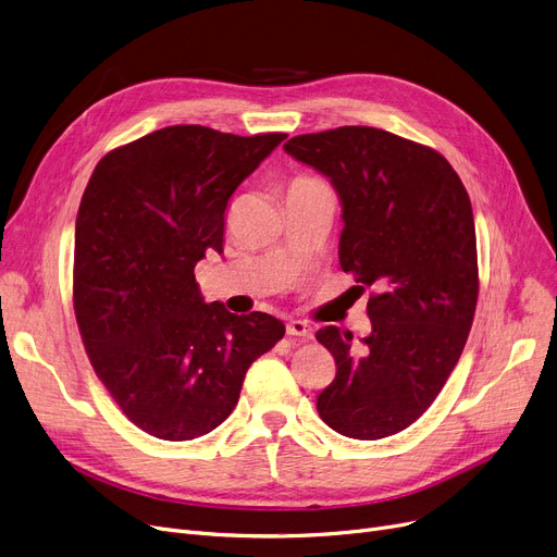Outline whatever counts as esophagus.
Listing matches in <instances>:
<instances>
[{
	"instance_id": "obj_1",
	"label": "esophagus",
	"mask_w": 557,
	"mask_h": 557,
	"mask_svg": "<svg viewBox=\"0 0 557 557\" xmlns=\"http://www.w3.org/2000/svg\"><path fill=\"white\" fill-rule=\"evenodd\" d=\"M286 334L309 341V338H313V327L309 323H305V320H290V323L286 325Z\"/></svg>"
}]
</instances>
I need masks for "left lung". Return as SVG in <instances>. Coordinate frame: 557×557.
I'll return each mask as SVG.
<instances>
[{
  "instance_id": "8db88e82",
  "label": "left lung",
  "mask_w": 557,
  "mask_h": 557,
  "mask_svg": "<svg viewBox=\"0 0 557 557\" xmlns=\"http://www.w3.org/2000/svg\"><path fill=\"white\" fill-rule=\"evenodd\" d=\"M284 151L330 178L341 269L379 290L359 349L334 325L315 334L336 359L318 413L341 435L379 441L426 411L462 355L479 298L472 202L441 153L388 131L341 126Z\"/></svg>"
}]
</instances>
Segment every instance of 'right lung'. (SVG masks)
Listing matches in <instances>:
<instances>
[{
  "instance_id": "1",
  "label": "right lung",
  "mask_w": 557,
  "mask_h": 557,
  "mask_svg": "<svg viewBox=\"0 0 557 557\" xmlns=\"http://www.w3.org/2000/svg\"><path fill=\"white\" fill-rule=\"evenodd\" d=\"M284 133L166 126L110 151L74 232V313L85 352L124 416L160 441H194L239 401L244 376L284 336L269 313L208 305L194 277L223 252L227 200Z\"/></svg>"
}]
</instances>
